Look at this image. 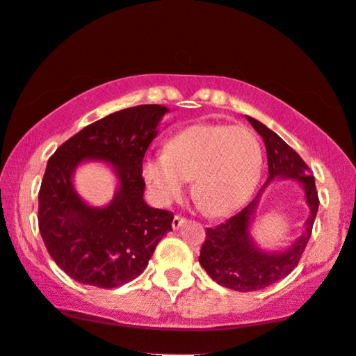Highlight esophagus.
Returning a JSON list of instances; mask_svg holds the SVG:
<instances>
[{
    "label": "esophagus",
    "mask_w": 356,
    "mask_h": 356,
    "mask_svg": "<svg viewBox=\"0 0 356 356\" xmlns=\"http://www.w3.org/2000/svg\"><path fill=\"white\" fill-rule=\"evenodd\" d=\"M184 221H186V218H184L182 215H175L172 218V227L174 229H177V227H181L184 225Z\"/></svg>",
    "instance_id": "1"
}]
</instances>
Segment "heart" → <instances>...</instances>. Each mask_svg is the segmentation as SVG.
Wrapping results in <instances>:
<instances>
[{"instance_id": "heart-1", "label": "heart", "mask_w": 356, "mask_h": 356, "mask_svg": "<svg viewBox=\"0 0 356 356\" xmlns=\"http://www.w3.org/2000/svg\"><path fill=\"white\" fill-rule=\"evenodd\" d=\"M262 148L245 127L193 125L170 138L168 153L146 156L143 175L164 205L182 198L193 179V197L211 216L238 210L257 186Z\"/></svg>"}]
</instances>
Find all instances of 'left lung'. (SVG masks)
Listing matches in <instances>:
<instances>
[{"label":"left lung","instance_id":"obj_1","mask_svg":"<svg viewBox=\"0 0 356 356\" xmlns=\"http://www.w3.org/2000/svg\"><path fill=\"white\" fill-rule=\"evenodd\" d=\"M250 125L264 138L267 149L268 177L267 184L277 177L296 179L305 187L306 202L309 205V218L306 221V231L288 248L285 252L268 254L259 250L249 236V222L257 207L259 195L244 207L238 215L231 216L221 225L207 227L205 243L200 249V265L218 285L234 291H255L273 285L286 275H290L300 262L312 234L319 197L311 169L301 159L295 149L290 148L280 136L264 123L248 117Z\"/></svg>","mask_w":356,"mask_h":356}]
</instances>
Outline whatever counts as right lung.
Here are the masks:
<instances>
[{"mask_svg": "<svg viewBox=\"0 0 356 356\" xmlns=\"http://www.w3.org/2000/svg\"><path fill=\"white\" fill-rule=\"evenodd\" d=\"M168 108L146 104L113 112L66 140L47 164L39 231L50 257L83 285L117 288L138 277L174 215L143 200V158ZM84 159L111 162L121 187L106 209L88 207L70 184Z\"/></svg>", "mask_w": 356, "mask_h": 356, "instance_id": "obj_1", "label": "right lung"}]
</instances>
